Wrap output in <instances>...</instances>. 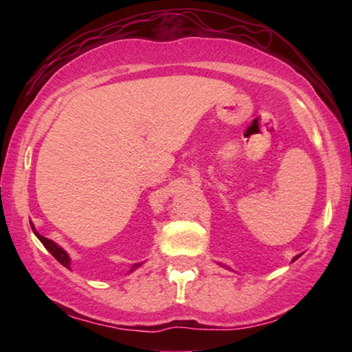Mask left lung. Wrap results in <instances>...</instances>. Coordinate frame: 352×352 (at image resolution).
Here are the masks:
<instances>
[{
	"label": "left lung",
	"instance_id": "1",
	"mask_svg": "<svg viewBox=\"0 0 352 352\" xmlns=\"http://www.w3.org/2000/svg\"><path fill=\"white\" fill-rule=\"evenodd\" d=\"M298 258H300V254H298V256H295V258H293V259H292V261H296V259H298Z\"/></svg>",
	"mask_w": 352,
	"mask_h": 352
}]
</instances>
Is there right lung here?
Masks as SVG:
<instances>
[{"mask_svg":"<svg viewBox=\"0 0 352 352\" xmlns=\"http://www.w3.org/2000/svg\"><path fill=\"white\" fill-rule=\"evenodd\" d=\"M32 224V223H30ZM32 229H33V232H35V235L38 239H40V242L45 245V248L47 250V252H50L52 256H54L57 261H59L62 266H65L67 269H70V256L69 254H67V252L62 247H59V245H57L56 242H52V240H50V239H46V237H43V235H40L36 232V229H35V226L32 224ZM139 266H141V263H136V264H133L131 266V271L129 272H133L134 269H138Z\"/></svg>","mask_w":352,"mask_h":352,"instance_id":"right-lung-1","label":"right lung"}]
</instances>
